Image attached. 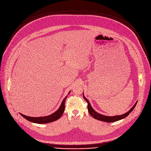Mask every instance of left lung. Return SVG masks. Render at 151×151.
I'll list each match as a JSON object with an SVG mask.
<instances>
[{"label": "left lung", "instance_id": "left-lung-1", "mask_svg": "<svg viewBox=\"0 0 151 151\" xmlns=\"http://www.w3.org/2000/svg\"><path fill=\"white\" fill-rule=\"evenodd\" d=\"M83 96L84 99L87 101L88 105H87V109H88V111L90 114V115L92 116L94 118L99 120V121H102V122H106V123H112V122H115L117 121H119L120 119H122L124 118H126V116H127L130 112H132V111L134 109V108H135L137 101L135 103V104L132 106V108L128 111V112H126L124 114L122 115H115V116H106V115H102L98 112H97L96 111H95L93 108L92 107L91 105H90L88 100L84 96V93H83Z\"/></svg>", "mask_w": 151, "mask_h": 151}]
</instances>
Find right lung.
<instances>
[{"label": "right lung", "instance_id": "right-lung-1", "mask_svg": "<svg viewBox=\"0 0 151 151\" xmlns=\"http://www.w3.org/2000/svg\"><path fill=\"white\" fill-rule=\"evenodd\" d=\"M70 92H71V91L69 92L68 95H69L70 93ZM67 97H68V95L64 98V99H63V101L61 103V105H60L59 109L58 110H56L55 112H53V114H52L49 115L45 116H39V117H32V116L24 115L21 113H20V114L22 116H23L24 118L27 119L28 121L34 123L46 124V123L53 122L56 121V120L58 119L63 114L64 110H65V100L67 98Z\"/></svg>", "mask_w": 151, "mask_h": 151}]
</instances>
